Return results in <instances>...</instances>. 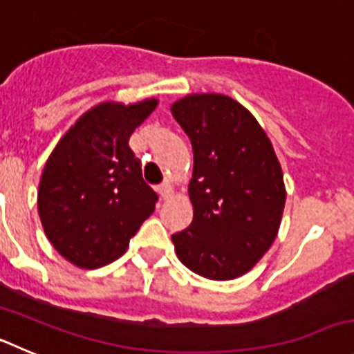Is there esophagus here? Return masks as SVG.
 Instances as JSON below:
<instances>
[{"instance_id":"34e87169","label":"esophagus","mask_w":354,"mask_h":354,"mask_svg":"<svg viewBox=\"0 0 354 354\" xmlns=\"http://www.w3.org/2000/svg\"><path fill=\"white\" fill-rule=\"evenodd\" d=\"M158 192H159V196H161L162 200H168L171 195H174V187H171L168 183H165L158 187Z\"/></svg>"}]
</instances>
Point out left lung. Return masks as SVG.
Wrapping results in <instances>:
<instances>
[{"label":"left lung","mask_w":354,"mask_h":354,"mask_svg":"<svg viewBox=\"0 0 354 354\" xmlns=\"http://www.w3.org/2000/svg\"><path fill=\"white\" fill-rule=\"evenodd\" d=\"M193 147L192 225L171 236L187 270L234 280L262 259L280 228L286 184L257 118L223 93H189L170 106Z\"/></svg>","instance_id":"left-lung-1"}]
</instances>
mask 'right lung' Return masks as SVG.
Listing matches in <instances>:
<instances>
[{
  "label": "right lung",
  "mask_w": 354,
  "mask_h": 354,
  "mask_svg": "<svg viewBox=\"0 0 354 354\" xmlns=\"http://www.w3.org/2000/svg\"><path fill=\"white\" fill-rule=\"evenodd\" d=\"M104 101L84 111L56 143L39 184V216L55 250L95 270L122 257L158 195L142 177L131 134L158 106Z\"/></svg>",
  "instance_id": "obj_1"
}]
</instances>
